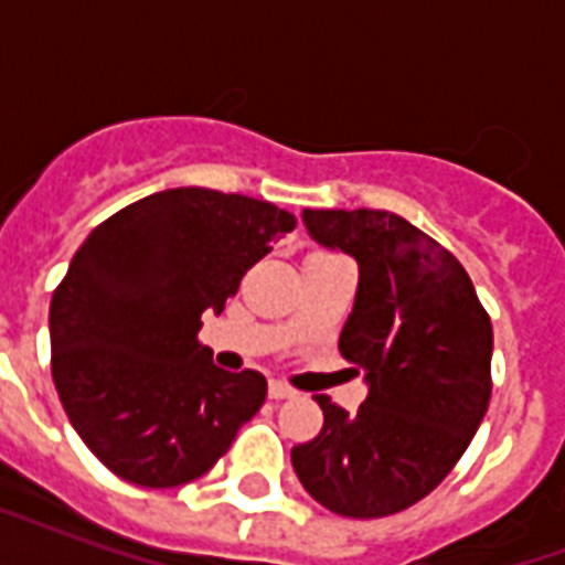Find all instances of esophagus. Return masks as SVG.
Wrapping results in <instances>:
<instances>
[{"mask_svg":"<svg viewBox=\"0 0 565 565\" xmlns=\"http://www.w3.org/2000/svg\"><path fill=\"white\" fill-rule=\"evenodd\" d=\"M296 395V390L287 384H281V381H269V398L273 402H284V398H292Z\"/></svg>","mask_w":565,"mask_h":565,"instance_id":"esophagus-1","label":"esophagus"}]
</instances>
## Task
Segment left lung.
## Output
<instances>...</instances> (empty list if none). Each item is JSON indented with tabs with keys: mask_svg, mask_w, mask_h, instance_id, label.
<instances>
[{
	"mask_svg": "<svg viewBox=\"0 0 565 565\" xmlns=\"http://www.w3.org/2000/svg\"><path fill=\"white\" fill-rule=\"evenodd\" d=\"M310 237L361 269L340 352L370 384L358 413L317 395L326 425L292 448L331 513L393 516L437 490L490 407L492 326L448 248L390 211H305Z\"/></svg>",
	"mask_w": 565,
	"mask_h": 565,
	"instance_id": "obj_1",
	"label": "left lung"
}]
</instances>
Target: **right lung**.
Instances as JSON below:
<instances>
[{
	"label": "right lung",
	"instance_id": "add662e5",
	"mask_svg": "<svg viewBox=\"0 0 565 565\" xmlns=\"http://www.w3.org/2000/svg\"><path fill=\"white\" fill-rule=\"evenodd\" d=\"M296 216L273 202L175 188L90 231L49 308L52 377L84 446L137 487H181L231 448L266 398L199 343L246 269Z\"/></svg>",
	"mask_w": 565,
	"mask_h": 565
}]
</instances>
